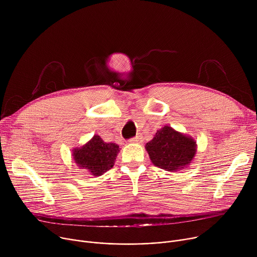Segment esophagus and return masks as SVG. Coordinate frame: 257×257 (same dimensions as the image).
I'll list each match as a JSON object with an SVG mask.
<instances>
[{
	"instance_id": "obj_1",
	"label": "esophagus",
	"mask_w": 257,
	"mask_h": 257,
	"mask_svg": "<svg viewBox=\"0 0 257 257\" xmlns=\"http://www.w3.org/2000/svg\"><path fill=\"white\" fill-rule=\"evenodd\" d=\"M142 141H143V138L141 135H137L136 137L129 140V142H131V143H142Z\"/></svg>"
}]
</instances>
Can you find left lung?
<instances>
[{
  "label": "left lung",
  "instance_id": "obj_1",
  "mask_svg": "<svg viewBox=\"0 0 257 257\" xmlns=\"http://www.w3.org/2000/svg\"><path fill=\"white\" fill-rule=\"evenodd\" d=\"M152 163L165 171L177 172L192 163L196 152V141L171 126L158 130L154 138L145 144Z\"/></svg>",
  "mask_w": 257,
  "mask_h": 257
}]
</instances>
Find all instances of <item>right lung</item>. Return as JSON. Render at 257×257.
<instances>
[{"instance_id":"obj_1","label":"right lung","mask_w":257,"mask_h":257,"mask_svg":"<svg viewBox=\"0 0 257 257\" xmlns=\"http://www.w3.org/2000/svg\"><path fill=\"white\" fill-rule=\"evenodd\" d=\"M119 153L120 148L118 144L106 143L100 136L93 135L85 144L73 150L72 157L80 169H84L92 176L98 177L114 167Z\"/></svg>"}]
</instances>
